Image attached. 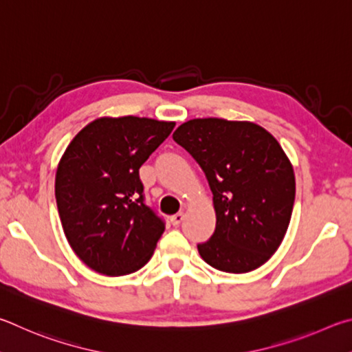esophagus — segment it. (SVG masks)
Masks as SVG:
<instances>
[{
  "label": "esophagus",
  "instance_id": "obj_1",
  "mask_svg": "<svg viewBox=\"0 0 352 352\" xmlns=\"http://www.w3.org/2000/svg\"><path fill=\"white\" fill-rule=\"evenodd\" d=\"M170 221H171V224L173 226H179L182 221H184V213L182 212H179V213H176V214H173V217L170 218Z\"/></svg>",
  "mask_w": 352,
  "mask_h": 352
}]
</instances>
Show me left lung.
Listing matches in <instances>:
<instances>
[{
	"label": "left lung",
	"instance_id": "8db88e82",
	"mask_svg": "<svg viewBox=\"0 0 352 352\" xmlns=\"http://www.w3.org/2000/svg\"><path fill=\"white\" fill-rule=\"evenodd\" d=\"M204 170L217 227L198 244L202 260L230 274L250 272L280 248L295 201L292 165L272 134L250 122L193 119L173 134Z\"/></svg>",
	"mask_w": 352,
	"mask_h": 352
}]
</instances>
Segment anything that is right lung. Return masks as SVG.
Masks as SVG:
<instances>
[{
  "label": "right lung",
  "instance_id": "add662e5",
  "mask_svg": "<svg viewBox=\"0 0 352 352\" xmlns=\"http://www.w3.org/2000/svg\"><path fill=\"white\" fill-rule=\"evenodd\" d=\"M175 122L145 117L97 119L61 157L55 199L67 243L98 274H133L150 261L165 221L146 206L139 168Z\"/></svg>",
  "mask_w": 352,
  "mask_h": 352
}]
</instances>
